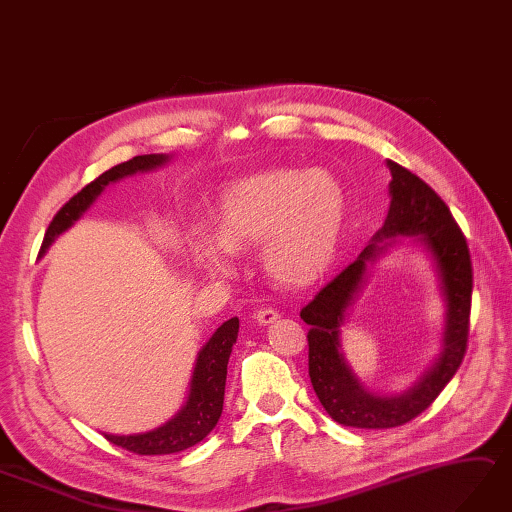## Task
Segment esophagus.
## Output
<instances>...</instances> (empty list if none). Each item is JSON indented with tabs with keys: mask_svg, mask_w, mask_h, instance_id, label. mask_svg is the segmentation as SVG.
Here are the masks:
<instances>
[{
	"mask_svg": "<svg viewBox=\"0 0 512 512\" xmlns=\"http://www.w3.org/2000/svg\"><path fill=\"white\" fill-rule=\"evenodd\" d=\"M280 316V312L275 310V308H258L256 312H254V319H256V323H260V325H269V323H273L275 319H278Z\"/></svg>",
	"mask_w": 512,
	"mask_h": 512,
	"instance_id": "esophagus-1",
	"label": "esophagus"
}]
</instances>
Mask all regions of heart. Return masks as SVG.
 Returning a JSON list of instances; mask_svg holds the SVG:
<instances>
[{
    "instance_id": "1",
    "label": "heart",
    "mask_w": 512,
    "mask_h": 512,
    "mask_svg": "<svg viewBox=\"0 0 512 512\" xmlns=\"http://www.w3.org/2000/svg\"><path fill=\"white\" fill-rule=\"evenodd\" d=\"M349 224V196L329 170L275 168L224 189L215 234L196 239L200 265L228 273L232 250L260 245V265L286 288H306L334 267Z\"/></svg>"
}]
</instances>
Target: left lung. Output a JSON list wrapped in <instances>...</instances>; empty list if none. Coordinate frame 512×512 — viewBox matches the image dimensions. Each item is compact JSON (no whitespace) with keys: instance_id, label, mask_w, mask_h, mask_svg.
<instances>
[{"instance_id":"1","label":"left lung","mask_w":512,"mask_h":512,"mask_svg":"<svg viewBox=\"0 0 512 512\" xmlns=\"http://www.w3.org/2000/svg\"><path fill=\"white\" fill-rule=\"evenodd\" d=\"M388 168L392 174V200L383 228L359 258L323 286L301 310L303 323L310 325L308 372L312 388L331 420L353 428H394L418 418L446 388L467 351L474 286L467 241L446 202L420 176L390 159ZM398 233L418 236L436 260L440 287L447 301L445 349L413 389L396 397H381L368 393L352 375L341 355L339 327L365 279L367 262L387 249L390 243L385 238Z\"/></svg>"}]
</instances>
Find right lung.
Wrapping results in <instances>:
<instances>
[{"mask_svg": "<svg viewBox=\"0 0 512 512\" xmlns=\"http://www.w3.org/2000/svg\"><path fill=\"white\" fill-rule=\"evenodd\" d=\"M168 161H170V155H140L124 163H118L112 170H107L99 178H94L90 185H86L79 193H75V196L68 200L58 213H55L53 222L45 232L40 254H45L49 250V245L90 209V204L101 196V191L109 183H116L120 178L137 174V172H150ZM237 336H239L237 316L226 321L222 327H217L211 340L206 342L198 353L196 368H193L191 383H189L187 403L170 422H165L163 426L155 428V431L137 433V435L105 433V439L112 441L114 446H120L135 454H174V452L196 446L198 441H202L213 431L219 416H222L228 359L232 353V344L237 342Z\"/></svg>", "mask_w": 512, "mask_h": 512, "instance_id": "right-lung-1", "label": "right lung"}]
</instances>
